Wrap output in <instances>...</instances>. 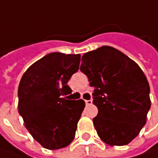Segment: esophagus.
Returning <instances> with one entry per match:
<instances>
[{
  "label": "esophagus",
  "instance_id": "1",
  "mask_svg": "<svg viewBox=\"0 0 158 158\" xmlns=\"http://www.w3.org/2000/svg\"><path fill=\"white\" fill-rule=\"evenodd\" d=\"M85 102H86V105H91V104L93 103V101L92 100H86V101H85Z\"/></svg>",
  "mask_w": 158,
  "mask_h": 158
}]
</instances>
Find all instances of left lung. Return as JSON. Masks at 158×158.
<instances>
[{"label":"left lung","instance_id":"obj_1","mask_svg":"<svg viewBox=\"0 0 158 158\" xmlns=\"http://www.w3.org/2000/svg\"><path fill=\"white\" fill-rule=\"evenodd\" d=\"M80 71L94 87L93 118L100 139L110 146H124L140 134L150 109L149 85L140 66L110 46L84 54Z\"/></svg>","mask_w":158,"mask_h":158}]
</instances>
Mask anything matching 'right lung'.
Returning a JSON list of instances; mask_svg holds the SVG:
<instances>
[{
    "label": "right lung",
    "mask_w": 158,
    "mask_h": 158,
    "mask_svg": "<svg viewBox=\"0 0 158 158\" xmlns=\"http://www.w3.org/2000/svg\"><path fill=\"white\" fill-rule=\"evenodd\" d=\"M80 55L55 52L32 64L18 86V112L32 138L47 149H58L72 143L85 108L82 99L67 100V85L78 72Z\"/></svg>",
    "instance_id": "obj_1"
}]
</instances>
